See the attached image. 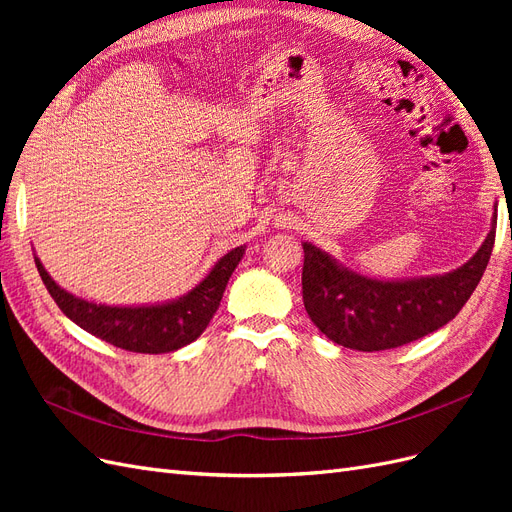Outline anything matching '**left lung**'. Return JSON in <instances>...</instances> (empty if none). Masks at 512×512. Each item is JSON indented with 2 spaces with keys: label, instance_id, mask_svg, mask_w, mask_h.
Here are the masks:
<instances>
[{
  "label": "left lung",
  "instance_id": "1",
  "mask_svg": "<svg viewBox=\"0 0 512 512\" xmlns=\"http://www.w3.org/2000/svg\"><path fill=\"white\" fill-rule=\"evenodd\" d=\"M498 211L478 252L444 275L384 282L359 275L312 243H303V303L331 342L361 350H391L451 322L483 277L495 243Z\"/></svg>",
  "mask_w": 512,
  "mask_h": 512
}]
</instances>
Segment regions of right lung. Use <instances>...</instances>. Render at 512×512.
Here are the masks:
<instances>
[{"instance_id": "obj_1", "label": "right lung", "mask_w": 512, "mask_h": 512, "mask_svg": "<svg viewBox=\"0 0 512 512\" xmlns=\"http://www.w3.org/2000/svg\"><path fill=\"white\" fill-rule=\"evenodd\" d=\"M243 254L245 245L230 250L215 262L205 280L183 297L138 307L98 305L74 297L55 284L38 256H34V260L46 290L74 324L117 348L141 354H162L192 344L207 329L213 314L218 312L230 275L237 269Z\"/></svg>"}]
</instances>
